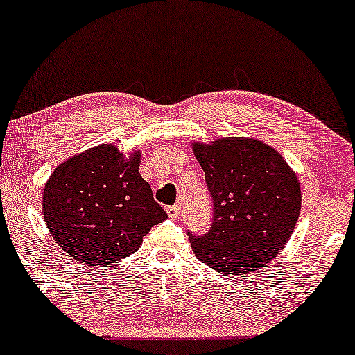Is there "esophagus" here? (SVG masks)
Instances as JSON below:
<instances>
[{
    "label": "esophagus",
    "instance_id": "esophagus-1",
    "mask_svg": "<svg viewBox=\"0 0 355 355\" xmlns=\"http://www.w3.org/2000/svg\"><path fill=\"white\" fill-rule=\"evenodd\" d=\"M166 213H168L169 218H173V220H178V218H179V207L178 205L168 207L166 208Z\"/></svg>",
    "mask_w": 355,
    "mask_h": 355
}]
</instances>
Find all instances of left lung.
I'll list each match as a JSON object with an SVG mask.
<instances>
[{
  "instance_id": "left-lung-1",
  "label": "left lung",
  "mask_w": 355,
  "mask_h": 355,
  "mask_svg": "<svg viewBox=\"0 0 355 355\" xmlns=\"http://www.w3.org/2000/svg\"><path fill=\"white\" fill-rule=\"evenodd\" d=\"M213 202L205 234L187 232L193 254L225 275H247L288 244L300 213V186L270 145L227 137L193 145Z\"/></svg>"
}]
</instances>
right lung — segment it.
<instances>
[{
    "mask_svg": "<svg viewBox=\"0 0 355 355\" xmlns=\"http://www.w3.org/2000/svg\"><path fill=\"white\" fill-rule=\"evenodd\" d=\"M139 163V152L124 159L114 145L103 144L55 169L43 189V216L67 255L85 265L116 263L166 220Z\"/></svg>",
    "mask_w": 355,
    "mask_h": 355,
    "instance_id": "right-lung-1",
    "label": "right lung"
}]
</instances>
